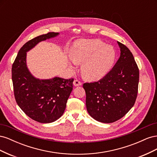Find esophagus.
I'll return each instance as SVG.
<instances>
[{
    "label": "esophagus",
    "instance_id": "1",
    "mask_svg": "<svg viewBox=\"0 0 157 157\" xmlns=\"http://www.w3.org/2000/svg\"><path fill=\"white\" fill-rule=\"evenodd\" d=\"M73 84L75 86H81L82 85V82H80L79 80H75L73 82Z\"/></svg>",
    "mask_w": 157,
    "mask_h": 157
}]
</instances>
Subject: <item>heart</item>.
Here are the masks:
<instances>
[{"label": "heart", "mask_w": 157, "mask_h": 157, "mask_svg": "<svg viewBox=\"0 0 157 157\" xmlns=\"http://www.w3.org/2000/svg\"><path fill=\"white\" fill-rule=\"evenodd\" d=\"M70 58L75 64H81L83 77L88 80L100 79L110 71L116 59V52L99 39H80L70 50ZM71 69H74L71 66Z\"/></svg>", "instance_id": "obj_1"}]
</instances>
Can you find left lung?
Returning <instances> with one entry per match:
<instances>
[{
  "instance_id": "1",
  "label": "left lung",
  "mask_w": 157,
  "mask_h": 157,
  "mask_svg": "<svg viewBox=\"0 0 157 157\" xmlns=\"http://www.w3.org/2000/svg\"><path fill=\"white\" fill-rule=\"evenodd\" d=\"M121 56L101 80L83 84L89 115L95 120L111 123L121 119L134 106L139 83V69L130 50L121 42Z\"/></svg>"
}]
</instances>
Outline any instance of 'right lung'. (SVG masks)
Here are the masks:
<instances>
[{
	"label": "right lung",
	"instance_id": "add662e5",
	"mask_svg": "<svg viewBox=\"0 0 157 157\" xmlns=\"http://www.w3.org/2000/svg\"><path fill=\"white\" fill-rule=\"evenodd\" d=\"M58 35L50 32L27 42L19 50L12 65V78L17 105L28 117L40 123L54 122L63 115L74 79L35 78L27 67V52L39 42Z\"/></svg>",
	"mask_w": 157,
	"mask_h": 157
}]
</instances>
